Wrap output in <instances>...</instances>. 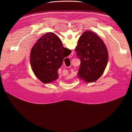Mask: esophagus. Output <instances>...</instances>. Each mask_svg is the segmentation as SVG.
Instances as JSON below:
<instances>
[{"mask_svg": "<svg viewBox=\"0 0 132 132\" xmlns=\"http://www.w3.org/2000/svg\"><path fill=\"white\" fill-rule=\"evenodd\" d=\"M73 53L72 52L71 54L70 55H69V58H72L73 57Z\"/></svg>", "mask_w": 132, "mask_h": 132, "instance_id": "obj_1", "label": "esophagus"}]
</instances>
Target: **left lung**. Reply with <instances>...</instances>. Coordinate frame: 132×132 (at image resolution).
Masks as SVG:
<instances>
[{"label": "left lung", "instance_id": "left-lung-1", "mask_svg": "<svg viewBox=\"0 0 132 132\" xmlns=\"http://www.w3.org/2000/svg\"><path fill=\"white\" fill-rule=\"evenodd\" d=\"M75 50L81 61L78 77L87 82L98 79L108 61L107 48L101 38L91 31H86L80 37Z\"/></svg>", "mask_w": 132, "mask_h": 132}]
</instances>
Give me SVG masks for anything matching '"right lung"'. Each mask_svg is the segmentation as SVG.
I'll return each instance as SVG.
<instances>
[{
  "instance_id": "right-lung-1",
  "label": "right lung",
  "mask_w": 132,
  "mask_h": 132,
  "mask_svg": "<svg viewBox=\"0 0 132 132\" xmlns=\"http://www.w3.org/2000/svg\"><path fill=\"white\" fill-rule=\"evenodd\" d=\"M65 48L60 39L53 32H47L37 41L31 51L30 63L40 81L47 84L58 79V69L67 57L64 54Z\"/></svg>"
}]
</instances>
